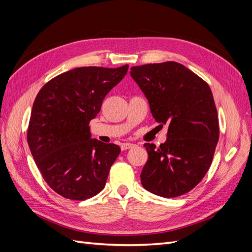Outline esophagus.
I'll list each match as a JSON object with an SVG mask.
<instances>
[{"mask_svg": "<svg viewBox=\"0 0 252 252\" xmlns=\"http://www.w3.org/2000/svg\"><path fill=\"white\" fill-rule=\"evenodd\" d=\"M132 147H133V144H131V143H123L121 145L122 150H127V149H130Z\"/></svg>", "mask_w": 252, "mask_h": 252, "instance_id": "34e87169", "label": "esophagus"}]
</instances>
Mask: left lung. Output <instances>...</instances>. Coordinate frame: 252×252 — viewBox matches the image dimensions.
I'll use <instances>...</instances> for the list:
<instances>
[{
	"label": "left lung",
	"instance_id": "1",
	"mask_svg": "<svg viewBox=\"0 0 252 252\" xmlns=\"http://www.w3.org/2000/svg\"><path fill=\"white\" fill-rule=\"evenodd\" d=\"M131 78L149 103L158 123L168 125L157 148L146 143L148 159L141 182L151 193L175 197L205 177L219 141L218 112L208 84L177 62L131 67Z\"/></svg>",
	"mask_w": 252,
	"mask_h": 252
}]
</instances>
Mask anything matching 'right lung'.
<instances>
[{
    "label": "right lung",
    "mask_w": 252,
    "mask_h": 252,
    "mask_svg": "<svg viewBox=\"0 0 252 252\" xmlns=\"http://www.w3.org/2000/svg\"><path fill=\"white\" fill-rule=\"evenodd\" d=\"M127 70L128 65L74 68L45 84L35 97L29 149L43 179L66 199H90L105 187L121 148L91 139L89 122Z\"/></svg>",
    "instance_id": "right-lung-1"
}]
</instances>
